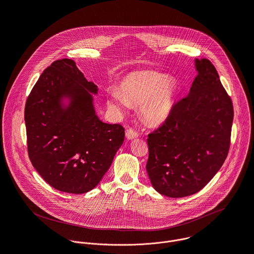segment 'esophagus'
<instances>
[{"instance_id": "34e87169", "label": "esophagus", "mask_w": 254, "mask_h": 254, "mask_svg": "<svg viewBox=\"0 0 254 254\" xmlns=\"http://www.w3.org/2000/svg\"><path fill=\"white\" fill-rule=\"evenodd\" d=\"M138 136V133L132 129H127L126 131V137L127 139H133V138H136Z\"/></svg>"}]
</instances>
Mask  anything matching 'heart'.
Segmentation results:
<instances>
[{
	"mask_svg": "<svg viewBox=\"0 0 254 254\" xmlns=\"http://www.w3.org/2000/svg\"><path fill=\"white\" fill-rule=\"evenodd\" d=\"M178 85L173 77L155 71H136L127 75L120 88L107 91V105L124 112L139 105L142 119L151 125L163 124L170 117Z\"/></svg>",
	"mask_w": 254,
	"mask_h": 254,
	"instance_id": "obj_1",
	"label": "heart"
}]
</instances>
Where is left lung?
<instances>
[{"instance_id": "1", "label": "left lung", "mask_w": 254, "mask_h": 254, "mask_svg": "<svg viewBox=\"0 0 254 254\" xmlns=\"http://www.w3.org/2000/svg\"><path fill=\"white\" fill-rule=\"evenodd\" d=\"M187 97L149 134L147 172L152 186L171 198L203 189L222 167L230 146L233 105L213 64L195 59Z\"/></svg>"}]
</instances>
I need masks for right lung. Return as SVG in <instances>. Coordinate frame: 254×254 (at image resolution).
I'll return each mask as SVG.
<instances>
[{
  "instance_id": "right-lung-1",
  "label": "right lung",
  "mask_w": 254,
  "mask_h": 254,
  "mask_svg": "<svg viewBox=\"0 0 254 254\" xmlns=\"http://www.w3.org/2000/svg\"><path fill=\"white\" fill-rule=\"evenodd\" d=\"M98 86L70 59L46 68L25 106L30 161L54 189L83 194L95 188L125 139L121 125L99 120Z\"/></svg>"
}]
</instances>
